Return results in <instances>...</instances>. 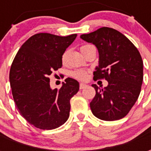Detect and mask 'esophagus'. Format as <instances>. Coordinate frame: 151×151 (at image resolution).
Here are the masks:
<instances>
[{"label": "esophagus", "mask_w": 151, "mask_h": 151, "mask_svg": "<svg viewBox=\"0 0 151 151\" xmlns=\"http://www.w3.org/2000/svg\"><path fill=\"white\" fill-rule=\"evenodd\" d=\"M85 87H86V85L84 84V83H80V85H79V88L80 90H82V89H84Z\"/></svg>", "instance_id": "obj_1"}]
</instances>
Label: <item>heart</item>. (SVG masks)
Wrapping results in <instances>:
<instances>
[{
    "label": "heart",
    "mask_w": 151,
    "mask_h": 151,
    "mask_svg": "<svg viewBox=\"0 0 151 151\" xmlns=\"http://www.w3.org/2000/svg\"><path fill=\"white\" fill-rule=\"evenodd\" d=\"M90 46H91V45H89V44L82 45V46H81V47H80V51H81L82 53L86 48H88ZM66 56H67V52H65L63 53L62 57H61V60H62L63 62L65 60ZM71 76H72L73 78L78 79V80H84V79L86 78V73L84 70H75V71H73V72L71 73Z\"/></svg>",
    "instance_id": "obj_1"
}]
</instances>
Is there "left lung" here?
<instances>
[{
    "label": "left lung",
    "mask_w": 151,
    "mask_h": 151,
    "mask_svg": "<svg viewBox=\"0 0 151 151\" xmlns=\"http://www.w3.org/2000/svg\"><path fill=\"white\" fill-rule=\"evenodd\" d=\"M81 39L95 44L99 60L94 80L105 79L108 86L99 88L90 104L94 116L103 120L122 119L129 112L138 99L143 81V61L131 41L120 31L101 27Z\"/></svg>",
    "instance_id": "1"
}]
</instances>
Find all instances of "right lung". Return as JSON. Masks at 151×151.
<instances>
[{"label":"right lung","mask_w":151,"mask_h":151,"mask_svg":"<svg viewBox=\"0 0 151 151\" xmlns=\"http://www.w3.org/2000/svg\"><path fill=\"white\" fill-rule=\"evenodd\" d=\"M77 35H34L16 54L9 71L12 95L22 116L38 129H54L69 116L70 99L79 90L75 79H65L60 89L52 90L48 76L62 66L63 53Z\"/></svg>","instance_id":"1"}]
</instances>
